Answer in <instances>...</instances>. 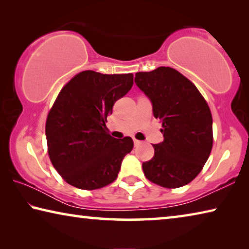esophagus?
<instances>
[{
  "mask_svg": "<svg viewBox=\"0 0 249 249\" xmlns=\"http://www.w3.org/2000/svg\"><path fill=\"white\" fill-rule=\"evenodd\" d=\"M142 144V142H140V141H137V140H135V138H134V145L135 146H140Z\"/></svg>",
  "mask_w": 249,
  "mask_h": 249,
  "instance_id": "1",
  "label": "esophagus"
}]
</instances>
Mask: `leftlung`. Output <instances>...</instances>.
Returning <instances> with one entry per match:
<instances>
[{
    "instance_id": "8db88e82",
    "label": "left lung",
    "mask_w": 249,
    "mask_h": 249,
    "mask_svg": "<svg viewBox=\"0 0 249 249\" xmlns=\"http://www.w3.org/2000/svg\"><path fill=\"white\" fill-rule=\"evenodd\" d=\"M135 83L162 124L163 141L153 145L154 157L142 162L146 178L163 188L183 187L200 174L212 149L209 105L190 80L169 67L137 72Z\"/></svg>"
}]
</instances>
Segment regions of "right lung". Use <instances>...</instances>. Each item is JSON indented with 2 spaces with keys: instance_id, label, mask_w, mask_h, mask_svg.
Returning <instances> with one entry per match:
<instances>
[{
  "instance_id": "1",
  "label": "right lung",
  "mask_w": 249,
  "mask_h": 249,
  "mask_svg": "<svg viewBox=\"0 0 249 249\" xmlns=\"http://www.w3.org/2000/svg\"><path fill=\"white\" fill-rule=\"evenodd\" d=\"M133 87V74L82 71L62 88L46 122L48 154L65 181L82 190L112 183L130 137L116 140L105 125L113 105Z\"/></svg>"
}]
</instances>
